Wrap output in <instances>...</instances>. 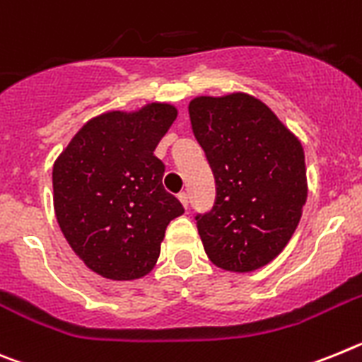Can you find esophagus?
I'll return each mask as SVG.
<instances>
[{
  "instance_id": "esophagus-1",
  "label": "esophagus",
  "mask_w": 362,
  "mask_h": 362,
  "mask_svg": "<svg viewBox=\"0 0 362 362\" xmlns=\"http://www.w3.org/2000/svg\"><path fill=\"white\" fill-rule=\"evenodd\" d=\"M178 200H180L182 206H184L185 209L189 207V194L185 193V191H182V193H178Z\"/></svg>"
}]
</instances>
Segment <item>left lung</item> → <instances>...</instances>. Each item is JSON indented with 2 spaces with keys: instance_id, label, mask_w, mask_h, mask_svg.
<instances>
[{
  "instance_id": "left-lung-1",
  "label": "left lung",
  "mask_w": 362,
  "mask_h": 362,
  "mask_svg": "<svg viewBox=\"0 0 362 362\" xmlns=\"http://www.w3.org/2000/svg\"><path fill=\"white\" fill-rule=\"evenodd\" d=\"M189 118L216 185L215 206L194 216L204 250L228 272L262 268L303 215V146L266 103L244 93L194 98Z\"/></svg>"
}]
</instances>
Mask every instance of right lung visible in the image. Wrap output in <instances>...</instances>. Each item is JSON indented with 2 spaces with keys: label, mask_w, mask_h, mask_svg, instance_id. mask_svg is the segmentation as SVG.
Listing matches in <instances>:
<instances>
[{
  "label": "right lung",
  "mask_w": 362,
  "mask_h": 362,
  "mask_svg": "<svg viewBox=\"0 0 362 362\" xmlns=\"http://www.w3.org/2000/svg\"><path fill=\"white\" fill-rule=\"evenodd\" d=\"M177 118L169 103L112 111L87 122L52 169L56 218L87 268L133 281L155 268L160 242L180 200L163 189L165 165L155 156Z\"/></svg>",
  "instance_id": "1"
}]
</instances>
